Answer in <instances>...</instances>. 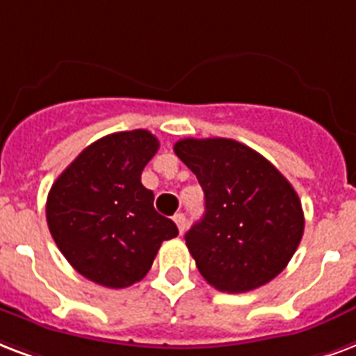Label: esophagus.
Segmentation results:
<instances>
[{
  "label": "esophagus",
  "instance_id": "34e87169",
  "mask_svg": "<svg viewBox=\"0 0 356 356\" xmlns=\"http://www.w3.org/2000/svg\"><path fill=\"white\" fill-rule=\"evenodd\" d=\"M175 222H176V227H178V230H180V234H184V230H186V227H187L186 216H184V213H176Z\"/></svg>",
  "mask_w": 356,
  "mask_h": 356
}]
</instances>
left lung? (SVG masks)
Listing matches in <instances>:
<instances>
[{
  "mask_svg": "<svg viewBox=\"0 0 356 356\" xmlns=\"http://www.w3.org/2000/svg\"><path fill=\"white\" fill-rule=\"evenodd\" d=\"M175 154L197 175L206 211L186 234L200 275L243 293L277 277L305 230L296 189L264 156L234 139H180Z\"/></svg>",
  "mask_w": 356,
  "mask_h": 356,
  "instance_id": "1",
  "label": "left lung"
}]
</instances>
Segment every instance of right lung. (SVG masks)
<instances>
[{"mask_svg": "<svg viewBox=\"0 0 356 356\" xmlns=\"http://www.w3.org/2000/svg\"><path fill=\"white\" fill-rule=\"evenodd\" d=\"M159 140L147 129L95 140L68 165L48 193L46 221L55 245L85 278L128 288L145 277L167 239L178 236L154 209L140 172Z\"/></svg>", "mask_w": 356, "mask_h": 356, "instance_id": "obj_1", "label": "right lung"}]
</instances>
